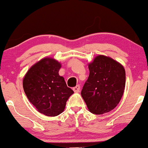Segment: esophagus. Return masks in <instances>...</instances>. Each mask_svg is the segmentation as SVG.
<instances>
[{
    "label": "esophagus",
    "instance_id": "1",
    "mask_svg": "<svg viewBox=\"0 0 148 148\" xmlns=\"http://www.w3.org/2000/svg\"><path fill=\"white\" fill-rule=\"evenodd\" d=\"M80 86L79 85H76V86H75V87L73 88V90H74L75 92H79L80 91Z\"/></svg>",
    "mask_w": 148,
    "mask_h": 148
}]
</instances>
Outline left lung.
Instances as JSON below:
<instances>
[{"mask_svg":"<svg viewBox=\"0 0 148 148\" xmlns=\"http://www.w3.org/2000/svg\"><path fill=\"white\" fill-rule=\"evenodd\" d=\"M90 74L81 96L92 113L101 115L112 111L123 95L126 81L122 64L104 56H98L88 65Z\"/></svg>","mask_w":148,"mask_h":148,"instance_id":"8db88e82","label":"left lung"}]
</instances>
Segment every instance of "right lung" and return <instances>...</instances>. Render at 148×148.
I'll list each match as a JSON object with an SVG mask.
<instances>
[{
	"label": "right lung",
	"instance_id": "obj_1",
	"mask_svg": "<svg viewBox=\"0 0 148 148\" xmlns=\"http://www.w3.org/2000/svg\"><path fill=\"white\" fill-rule=\"evenodd\" d=\"M61 64L50 58L42 59L30 67L23 81L27 97L40 113L56 116L65 108L66 102L74 91L59 76Z\"/></svg>",
	"mask_w": 148,
	"mask_h": 148
}]
</instances>
